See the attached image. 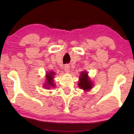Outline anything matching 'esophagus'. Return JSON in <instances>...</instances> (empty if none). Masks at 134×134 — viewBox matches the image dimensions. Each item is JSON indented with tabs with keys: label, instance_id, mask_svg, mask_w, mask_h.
Instances as JSON below:
<instances>
[{
	"label": "esophagus",
	"instance_id": "1",
	"mask_svg": "<svg viewBox=\"0 0 134 134\" xmlns=\"http://www.w3.org/2000/svg\"><path fill=\"white\" fill-rule=\"evenodd\" d=\"M69 69H70V68H69V66L68 65H66L65 66V72H68L69 71Z\"/></svg>",
	"mask_w": 134,
	"mask_h": 134
}]
</instances>
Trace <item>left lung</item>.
Masks as SVG:
<instances>
[{
  "instance_id": "left-lung-1",
  "label": "left lung",
  "mask_w": 134,
  "mask_h": 134,
  "mask_svg": "<svg viewBox=\"0 0 134 134\" xmlns=\"http://www.w3.org/2000/svg\"><path fill=\"white\" fill-rule=\"evenodd\" d=\"M78 85L80 89L83 90L84 91H89L92 88L93 83L88 77L87 72L86 71L81 72Z\"/></svg>"
}]
</instances>
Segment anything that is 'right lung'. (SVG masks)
I'll return each instance as SVG.
<instances>
[{"label":"right lung","mask_w":134,"mask_h":134,"mask_svg":"<svg viewBox=\"0 0 134 134\" xmlns=\"http://www.w3.org/2000/svg\"><path fill=\"white\" fill-rule=\"evenodd\" d=\"M55 75V73L52 72V71H49V72L46 73V83L44 86L47 89H49L50 88H54V87H55L54 81H53V79H54Z\"/></svg>","instance_id":"right-lung-1"}]
</instances>
